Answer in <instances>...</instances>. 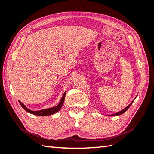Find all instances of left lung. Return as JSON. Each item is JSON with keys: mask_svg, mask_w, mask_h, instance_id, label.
Masks as SVG:
<instances>
[{"mask_svg": "<svg viewBox=\"0 0 154 154\" xmlns=\"http://www.w3.org/2000/svg\"><path fill=\"white\" fill-rule=\"evenodd\" d=\"M134 102V101L131 102V103L129 104L128 107H126L124 109H123V110H122L121 111H119V112H118V113H115V114H113V115H111V116H118V115H122V114H123V113H125L126 111H127L128 109H129V107H130V105L132 104V103H133Z\"/></svg>", "mask_w": 154, "mask_h": 154, "instance_id": "obj_1", "label": "left lung"}]
</instances>
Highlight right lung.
<instances>
[{
    "label": "right lung",
    "mask_w": 154,
    "mask_h": 154,
    "mask_svg": "<svg viewBox=\"0 0 154 154\" xmlns=\"http://www.w3.org/2000/svg\"><path fill=\"white\" fill-rule=\"evenodd\" d=\"M65 93H64V94H63L59 104L58 105H57V106L54 107L49 108V109H43V110H41V111H31V110L29 109L28 108H26L25 107V105H24L23 103H21L20 101H19V103L20 104L21 106L23 107V109H25L26 111H27V112H29L30 113H32V114H33V115H36V116H45L52 115V114L57 113V111H59L60 109H61V108L62 105L63 104V102H64V100H65Z\"/></svg>",
    "instance_id": "right-lung-1"
}]
</instances>
